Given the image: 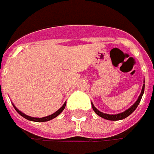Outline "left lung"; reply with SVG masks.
<instances>
[{
  "label": "left lung",
  "instance_id": "1",
  "mask_svg": "<svg viewBox=\"0 0 154 154\" xmlns=\"http://www.w3.org/2000/svg\"><path fill=\"white\" fill-rule=\"evenodd\" d=\"M144 81H143V88H142L141 90V94H139V96H138V100L137 101L135 102L131 107H129L128 109H126L124 112H122V113H119V114H103L102 112H100V110L97 109L96 108L94 107V103H91L92 104V108L94 111L96 113V114H98L100 117L103 118V119H108V120H113V121H116V120H121V119H124L125 118H127L128 116H129L130 114L134 111L136 109H137V107L140 103V100L142 99V96H143V92H144Z\"/></svg>",
  "mask_w": 154,
  "mask_h": 154
}]
</instances>
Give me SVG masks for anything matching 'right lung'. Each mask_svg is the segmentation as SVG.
Segmentation results:
<instances>
[{"instance_id":"add662e5","label":"right lung","mask_w":154,"mask_h":154,"mask_svg":"<svg viewBox=\"0 0 154 154\" xmlns=\"http://www.w3.org/2000/svg\"><path fill=\"white\" fill-rule=\"evenodd\" d=\"M13 106H14V108H15V109L16 110V112L18 113L19 114H20L21 116H22L23 118H25V119H28V120L30 121H34V122H46V121H49V120H51V119H54L55 117H57L58 115L60 114H61V112L63 111V110L65 109V105H66V102H65L63 105H62V107L60 108V109H59L55 112V113H54V114H52L51 115H49V116H46V117H43V118H34V117H30V116H28V115H26V114H24V113H22L21 111H20L17 108H16L15 105H14V103H12Z\"/></svg>"}]
</instances>
